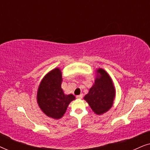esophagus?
I'll return each mask as SVG.
<instances>
[{
    "label": "esophagus",
    "instance_id": "esophagus-1",
    "mask_svg": "<svg viewBox=\"0 0 150 150\" xmlns=\"http://www.w3.org/2000/svg\"><path fill=\"white\" fill-rule=\"evenodd\" d=\"M82 98H83V94H81V95H79L76 96L77 99H82Z\"/></svg>",
    "mask_w": 150,
    "mask_h": 150
}]
</instances>
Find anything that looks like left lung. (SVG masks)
Instances as JSON below:
<instances>
[{"instance_id": "1", "label": "left lung", "mask_w": 150, "mask_h": 150, "mask_svg": "<svg viewBox=\"0 0 150 150\" xmlns=\"http://www.w3.org/2000/svg\"><path fill=\"white\" fill-rule=\"evenodd\" d=\"M96 73L95 82L84 100L96 114L102 115L112 106L115 89L111 78L104 69L98 68Z\"/></svg>"}]
</instances>
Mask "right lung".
Listing matches in <instances>:
<instances>
[{
    "mask_svg": "<svg viewBox=\"0 0 150 150\" xmlns=\"http://www.w3.org/2000/svg\"><path fill=\"white\" fill-rule=\"evenodd\" d=\"M62 72L59 67L45 75L40 82L37 101L40 109L49 117L59 120L64 115L67 108L75 100L72 94L65 95L61 88Z\"/></svg>",
    "mask_w": 150,
    "mask_h": 150,
    "instance_id": "right-lung-1",
    "label": "right lung"
}]
</instances>
